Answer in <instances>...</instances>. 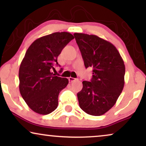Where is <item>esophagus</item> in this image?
<instances>
[{
  "mask_svg": "<svg viewBox=\"0 0 146 146\" xmlns=\"http://www.w3.org/2000/svg\"><path fill=\"white\" fill-rule=\"evenodd\" d=\"M68 80H69L70 82H74V81H76V80H77V79L74 78H72V77H70L69 78H68Z\"/></svg>",
  "mask_w": 146,
  "mask_h": 146,
  "instance_id": "obj_1",
  "label": "esophagus"
}]
</instances>
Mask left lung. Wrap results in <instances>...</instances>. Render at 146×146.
Masks as SVG:
<instances>
[{
  "label": "left lung",
  "mask_w": 146,
  "mask_h": 146,
  "mask_svg": "<svg viewBox=\"0 0 146 146\" xmlns=\"http://www.w3.org/2000/svg\"><path fill=\"white\" fill-rule=\"evenodd\" d=\"M85 67L93 68L90 82L83 81L77 94L80 108L88 114L102 115L116 102L124 86L125 65L114 45L96 35L74 33Z\"/></svg>",
  "instance_id": "1"
}]
</instances>
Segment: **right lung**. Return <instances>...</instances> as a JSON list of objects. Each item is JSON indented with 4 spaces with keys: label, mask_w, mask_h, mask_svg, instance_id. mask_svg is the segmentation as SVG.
Returning a JSON list of instances; mask_svg holds the SVG:
<instances>
[{
    "label": "right lung",
    "mask_w": 146,
    "mask_h": 146,
    "mask_svg": "<svg viewBox=\"0 0 146 146\" xmlns=\"http://www.w3.org/2000/svg\"><path fill=\"white\" fill-rule=\"evenodd\" d=\"M74 38L67 32L54 33L33 42L26 52L19 68V90L35 112L46 115L58 104V95L68 84V80L51 72L58 65V56Z\"/></svg>",
    "instance_id": "1"
}]
</instances>
